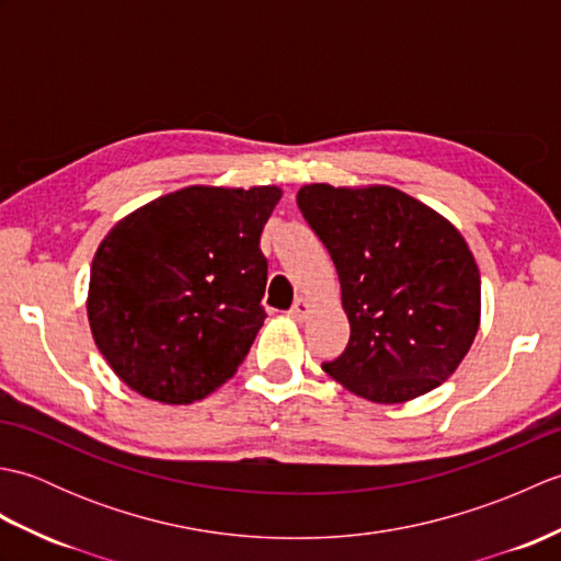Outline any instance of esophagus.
Masks as SVG:
<instances>
[{
	"instance_id": "obj_1",
	"label": "esophagus",
	"mask_w": 561,
	"mask_h": 561,
	"mask_svg": "<svg viewBox=\"0 0 561 561\" xmlns=\"http://www.w3.org/2000/svg\"><path fill=\"white\" fill-rule=\"evenodd\" d=\"M308 313H311V304H308L304 296H299V299L294 301V306L289 308V316L294 318V320H304Z\"/></svg>"
}]
</instances>
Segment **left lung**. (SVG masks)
<instances>
[{
  "instance_id": "8db88e82",
  "label": "left lung",
  "mask_w": 561,
  "mask_h": 561,
  "mask_svg": "<svg viewBox=\"0 0 561 561\" xmlns=\"http://www.w3.org/2000/svg\"><path fill=\"white\" fill-rule=\"evenodd\" d=\"M296 202L335 262L352 328L325 371L383 404L438 388L480 325V270L456 226L388 185L313 183Z\"/></svg>"
}]
</instances>
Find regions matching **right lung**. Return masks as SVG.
<instances>
[{
    "label": "right lung",
    "mask_w": 561,
    "mask_h": 561,
    "mask_svg": "<svg viewBox=\"0 0 561 561\" xmlns=\"http://www.w3.org/2000/svg\"><path fill=\"white\" fill-rule=\"evenodd\" d=\"M274 185H190L117 221L91 265L89 323L117 378L165 404L207 398L265 323L260 233Z\"/></svg>",
    "instance_id": "1"
}]
</instances>
